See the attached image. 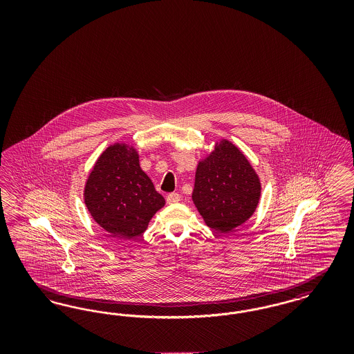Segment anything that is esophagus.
Segmentation results:
<instances>
[{"instance_id": "obj_1", "label": "esophagus", "mask_w": 354, "mask_h": 354, "mask_svg": "<svg viewBox=\"0 0 354 354\" xmlns=\"http://www.w3.org/2000/svg\"><path fill=\"white\" fill-rule=\"evenodd\" d=\"M166 201H167L169 204H175V203H178L180 201V195H179V194H176V192H172V194H169V195H167Z\"/></svg>"}]
</instances>
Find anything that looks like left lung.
Listing matches in <instances>:
<instances>
[{
    "instance_id": "1",
    "label": "left lung",
    "mask_w": 354,
    "mask_h": 354,
    "mask_svg": "<svg viewBox=\"0 0 354 354\" xmlns=\"http://www.w3.org/2000/svg\"><path fill=\"white\" fill-rule=\"evenodd\" d=\"M260 192L259 176L245 155L223 139L198 165L192 201L209 228L227 234L252 216Z\"/></svg>"
}]
</instances>
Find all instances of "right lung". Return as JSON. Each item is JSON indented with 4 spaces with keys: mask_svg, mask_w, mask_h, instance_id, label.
Returning <instances> with one entry per match:
<instances>
[{
    "mask_svg": "<svg viewBox=\"0 0 354 354\" xmlns=\"http://www.w3.org/2000/svg\"><path fill=\"white\" fill-rule=\"evenodd\" d=\"M84 196L93 219L124 240L142 235L166 203L140 169L136 150L124 143L102 152L87 178Z\"/></svg>",
    "mask_w": 354,
    "mask_h": 354,
    "instance_id": "1",
    "label": "right lung"
}]
</instances>
